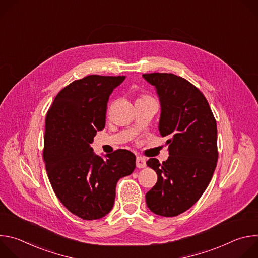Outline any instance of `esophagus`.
<instances>
[{"label":"esophagus","instance_id":"1","mask_svg":"<svg viewBox=\"0 0 258 258\" xmlns=\"http://www.w3.org/2000/svg\"><path fill=\"white\" fill-rule=\"evenodd\" d=\"M136 164H137L138 168H144V167H146V159L141 156H138L137 160H136Z\"/></svg>","mask_w":258,"mask_h":258}]
</instances>
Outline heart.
<instances>
[{
  "mask_svg": "<svg viewBox=\"0 0 258 258\" xmlns=\"http://www.w3.org/2000/svg\"><path fill=\"white\" fill-rule=\"evenodd\" d=\"M146 98H149V97H147V96H143V97H141L140 99H146Z\"/></svg>",
  "mask_w": 258,
  "mask_h": 258,
  "instance_id": "1",
  "label": "heart"
}]
</instances>
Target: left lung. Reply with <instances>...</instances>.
<instances>
[{
    "instance_id": "8db88e82",
    "label": "left lung",
    "mask_w": 258,
    "mask_h": 258,
    "mask_svg": "<svg viewBox=\"0 0 258 258\" xmlns=\"http://www.w3.org/2000/svg\"><path fill=\"white\" fill-rule=\"evenodd\" d=\"M143 78L156 88L159 132L169 138L168 159L146 162L158 176L146 203L155 214L176 216L199 200L212 178L218 158L216 121L204 95L187 80L159 72Z\"/></svg>"
}]
</instances>
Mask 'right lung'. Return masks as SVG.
I'll use <instances>...</instances> for the list:
<instances>
[{
    "mask_svg": "<svg viewBox=\"0 0 258 258\" xmlns=\"http://www.w3.org/2000/svg\"><path fill=\"white\" fill-rule=\"evenodd\" d=\"M125 77L88 76L63 88L46 116L43 157L51 186L75 215L93 220L112 209L119 178L136 168V156L118 149L106 159L91 144L105 127L109 96Z\"/></svg>",
    "mask_w": 258,
    "mask_h": 258,
    "instance_id": "add662e5",
    "label": "right lung"
}]
</instances>
